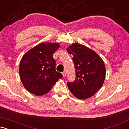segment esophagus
I'll list each match as a JSON object with an SVG mask.
<instances>
[{
	"label": "esophagus",
	"instance_id": "obj_1",
	"mask_svg": "<svg viewBox=\"0 0 129 129\" xmlns=\"http://www.w3.org/2000/svg\"><path fill=\"white\" fill-rule=\"evenodd\" d=\"M62 75H63V77L66 76V71H64V72H62Z\"/></svg>",
	"mask_w": 129,
	"mask_h": 129
}]
</instances>
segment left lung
I'll return each mask as SVG.
<instances>
[{"label": "left lung", "instance_id": "1", "mask_svg": "<svg viewBox=\"0 0 129 129\" xmlns=\"http://www.w3.org/2000/svg\"><path fill=\"white\" fill-rule=\"evenodd\" d=\"M73 56L76 78L73 82H67L72 94L78 99L91 97L100 89L106 77V68L102 59L85 46L75 43L67 49Z\"/></svg>", "mask_w": 129, "mask_h": 129}]
</instances>
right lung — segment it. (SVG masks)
<instances>
[{"mask_svg": "<svg viewBox=\"0 0 129 129\" xmlns=\"http://www.w3.org/2000/svg\"><path fill=\"white\" fill-rule=\"evenodd\" d=\"M58 44L41 43L22 57L19 74L23 86L29 92L42 96L51 90L62 75L56 71L53 53L59 48Z\"/></svg>", "mask_w": 129, "mask_h": 129, "instance_id": "right-lung-1", "label": "right lung"}]
</instances>
